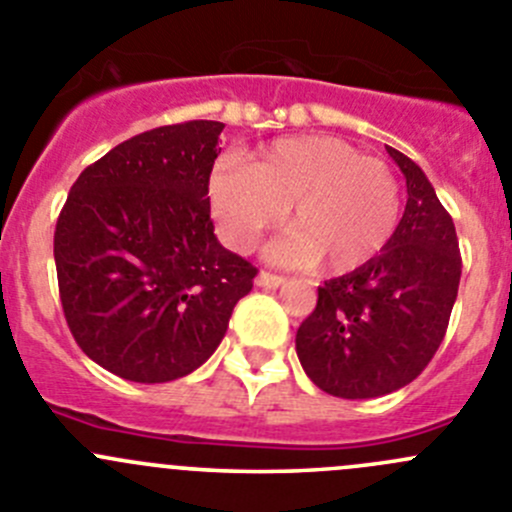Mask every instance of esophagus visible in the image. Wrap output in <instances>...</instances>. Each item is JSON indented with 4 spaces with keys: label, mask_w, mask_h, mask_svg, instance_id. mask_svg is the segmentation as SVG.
<instances>
[{
    "label": "esophagus",
    "mask_w": 512,
    "mask_h": 512,
    "mask_svg": "<svg viewBox=\"0 0 512 512\" xmlns=\"http://www.w3.org/2000/svg\"><path fill=\"white\" fill-rule=\"evenodd\" d=\"M257 287H265V290H275V287H280L282 282H285V277L282 275H272V272L262 270L260 275H257Z\"/></svg>",
    "instance_id": "1"
}]
</instances>
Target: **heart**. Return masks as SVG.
Returning a JSON list of instances; mask_svg holds the SVG:
<instances>
[{
    "label": "heart",
    "instance_id": "heart-1",
    "mask_svg": "<svg viewBox=\"0 0 512 512\" xmlns=\"http://www.w3.org/2000/svg\"><path fill=\"white\" fill-rule=\"evenodd\" d=\"M210 202L232 250L250 252L287 215L290 230L270 247L272 260L320 262L327 275H347L385 250L398 230L403 192L388 162L335 137L302 135L272 142L247 167H217Z\"/></svg>",
    "mask_w": 512,
    "mask_h": 512
}]
</instances>
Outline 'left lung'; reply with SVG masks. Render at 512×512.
<instances>
[{
	"instance_id": "8db88e82",
	"label": "left lung",
	"mask_w": 512,
	"mask_h": 512,
	"mask_svg": "<svg viewBox=\"0 0 512 512\" xmlns=\"http://www.w3.org/2000/svg\"><path fill=\"white\" fill-rule=\"evenodd\" d=\"M408 205L385 250L365 267L317 287L295 347L317 388L345 400L380 398L428 367L448 330L463 260L453 217L425 172L388 147Z\"/></svg>"
}]
</instances>
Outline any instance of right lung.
<instances>
[{
  "label": "right lung",
  "instance_id": "add662e5",
  "mask_svg": "<svg viewBox=\"0 0 512 512\" xmlns=\"http://www.w3.org/2000/svg\"><path fill=\"white\" fill-rule=\"evenodd\" d=\"M222 122L142 132L89 165L54 230L59 300L87 357L132 382L190 375L225 337L257 267L210 220Z\"/></svg>",
  "mask_w": 512,
  "mask_h": 512
}]
</instances>
